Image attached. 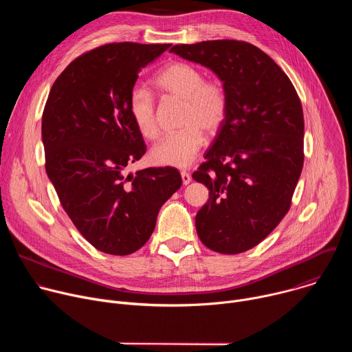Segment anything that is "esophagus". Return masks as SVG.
<instances>
[{
  "mask_svg": "<svg viewBox=\"0 0 352 352\" xmlns=\"http://www.w3.org/2000/svg\"><path fill=\"white\" fill-rule=\"evenodd\" d=\"M181 178H182V184H184V185H188V184L192 181L190 174L186 173V171H181Z\"/></svg>",
  "mask_w": 352,
  "mask_h": 352,
  "instance_id": "1",
  "label": "esophagus"
}]
</instances>
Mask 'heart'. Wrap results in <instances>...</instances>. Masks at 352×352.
<instances>
[{"instance_id":"heart-1","label":"heart","mask_w":352,"mask_h":352,"mask_svg":"<svg viewBox=\"0 0 352 352\" xmlns=\"http://www.w3.org/2000/svg\"><path fill=\"white\" fill-rule=\"evenodd\" d=\"M156 87L182 100L181 129L166 135L150 150V159L159 166L186 167L196 157L205 134L216 135L228 113V96L219 80H205L204 72L186 63H173L155 78ZM129 117L146 139L157 136L155 98L144 87L135 86L128 97Z\"/></svg>"}]
</instances>
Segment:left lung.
I'll list each match as a JSON object with an SVG mask.
<instances>
[{"mask_svg": "<svg viewBox=\"0 0 352 352\" xmlns=\"http://www.w3.org/2000/svg\"><path fill=\"white\" fill-rule=\"evenodd\" d=\"M170 53L212 69L228 96L227 118L192 178L209 189L196 214L209 249L235 255L283 220L304 166V113L289 78L261 48L238 40L177 44Z\"/></svg>", "mask_w": 352, "mask_h": 352, "instance_id": "obj_1", "label": "left lung"}]
</instances>
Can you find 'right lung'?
<instances>
[{
  "mask_svg": "<svg viewBox=\"0 0 352 352\" xmlns=\"http://www.w3.org/2000/svg\"><path fill=\"white\" fill-rule=\"evenodd\" d=\"M170 45L110 43L82 54L57 78L43 111L47 175L75 227L104 254L142 248L182 184L174 167L124 174L146 152L128 113L129 93Z\"/></svg>",
  "mask_w": 352,
  "mask_h": 352,
  "instance_id": "1",
  "label": "right lung"
}]
</instances>
